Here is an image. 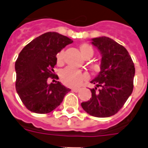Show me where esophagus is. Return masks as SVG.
<instances>
[{
    "label": "esophagus",
    "instance_id": "1",
    "mask_svg": "<svg viewBox=\"0 0 148 148\" xmlns=\"http://www.w3.org/2000/svg\"><path fill=\"white\" fill-rule=\"evenodd\" d=\"M80 88H74V89H72V91H74V92H78V91H80Z\"/></svg>",
    "mask_w": 148,
    "mask_h": 148
}]
</instances>
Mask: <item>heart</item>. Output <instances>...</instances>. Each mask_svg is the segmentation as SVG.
I'll return each instance as SVG.
<instances>
[{
  "instance_id": "heart-1",
  "label": "heart",
  "mask_w": 148,
  "mask_h": 148,
  "mask_svg": "<svg viewBox=\"0 0 148 148\" xmlns=\"http://www.w3.org/2000/svg\"><path fill=\"white\" fill-rule=\"evenodd\" d=\"M80 52L84 58L92 57L93 55V49L88 43H82L79 46ZM64 58V51H61L56 55L57 63L59 65L62 64ZM88 78V75L82 71H78L71 67L64 69L60 74V79L65 86L69 87H77Z\"/></svg>"
}]
</instances>
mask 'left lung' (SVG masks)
Here are the masks:
<instances>
[{"mask_svg":"<svg viewBox=\"0 0 148 148\" xmlns=\"http://www.w3.org/2000/svg\"><path fill=\"white\" fill-rule=\"evenodd\" d=\"M91 40L101 55V71L90 82L96 85L90 90L92 97L81 106L93 116L109 117L123 107L132 93L135 66L127 50L113 39L101 36Z\"/></svg>","mask_w":148,"mask_h":148,"instance_id":"8db88e82","label":"left lung"}]
</instances>
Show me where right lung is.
<instances>
[{
	"instance_id": "add662e5",
	"label": "right lung",
	"mask_w": 148,
	"mask_h": 148,
	"mask_svg": "<svg viewBox=\"0 0 148 148\" xmlns=\"http://www.w3.org/2000/svg\"><path fill=\"white\" fill-rule=\"evenodd\" d=\"M73 40L58 32H47L24 47L15 63L16 89L25 107L36 113H49L58 107L71 90L54 77L56 55Z\"/></svg>"
}]
</instances>
